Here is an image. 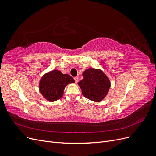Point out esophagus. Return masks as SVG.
<instances>
[{"instance_id": "34e87169", "label": "esophagus", "mask_w": 156, "mask_h": 156, "mask_svg": "<svg viewBox=\"0 0 156 156\" xmlns=\"http://www.w3.org/2000/svg\"><path fill=\"white\" fill-rule=\"evenodd\" d=\"M74 80H75V83H77L78 82V81H79V77H74Z\"/></svg>"}]
</instances>
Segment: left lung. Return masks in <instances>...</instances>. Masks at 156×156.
I'll return each instance as SVG.
<instances>
[{"instance_id":"left-lung-1","label":"left lung","mask_w":156,"mask_h":156,"mask_svg":"<svg viewBox=\"0 0 156 156\" xmlns=\"http://www.w3.org/2000/svg\"><path fill=\"white\" fill-rule=\"evenodd\" d=\"M83 79L78 83L83 95L90 100L100 102L109 91L111 82L100 69L88 68L84 71Z\"/></svg>"}]
</instances>
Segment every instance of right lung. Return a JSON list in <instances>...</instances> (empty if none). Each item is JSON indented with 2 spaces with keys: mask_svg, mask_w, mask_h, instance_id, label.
Returning a JSON list of instances; mask_svg holds the SVG:
<instances>
[{
  "mask_svg": "<svg viewBox=\"0 0 156 156\" xmlns=\"http://www.w3.org/2000/svg\"><path fill=\"white\" fill-rule=\"evenodd\" d=\"M74 83V79L69 75L53 69L40 79L39 91L47 101L53 102L62 97L64 90L68 84Z\"/></svg>",
  "mask_w": 156,
  "mask_h": 156,
  "instance_id": "add662e5",
  "label": "right lung"
}]
</instances>
